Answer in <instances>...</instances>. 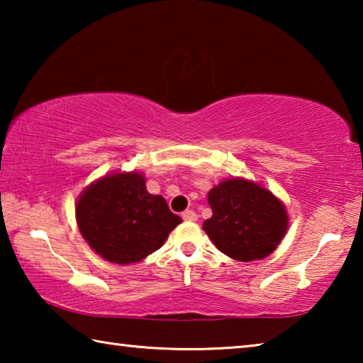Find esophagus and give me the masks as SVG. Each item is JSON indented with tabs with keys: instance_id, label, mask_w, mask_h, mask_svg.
<instances>
[{
	"instance_id": "1",
	"label": "esophagus",
	"mask_w": 363,
	"mask_h": 363,
	"mask_svg": "<svg viewBox=\"0 0 363 363\" xmlns=\"http://www.w3.org/2000/svg\"><path fill=\"white\" fill-rule=\"evenodd\" d=\"M182 219H184V220H196V219H199V216H196L195 211L186 210V211L182 213Z\"/></svg>"
}]
</instances>
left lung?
<instances>
[{"instance_id":"left-lung-1","label":"left lung","mask_w":363,"mask_h":363,"mask_svg":"<svg viewBox=\"0 0 363 363\" xmlns=\"http://www.w3.org/2000/svg\"><path fill=\"white\" fill-rule=\"evenodd\" d=\"M213 216L203 230L219 251L237 261L269 256L284 238L288 218L280 200L257 184L229 179L208 194Z\"/></svg>"}]
</instances>
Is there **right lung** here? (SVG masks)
Segmentation results:
<instances>
[{"instance_id":"add662e5","label":"right lung","mask_w":363,"mask_h":363,"mask_svg":"<svg viewBox=\"0 0 363 363\" xmlns=\"http://www.w3.org/2000/svg\"><path fill=\"white\" fill-rule=\"evenodd\" d=\"M77 223L97 255L123 266L157 251L182 219L169 211L162 195L147 192L139 173H118L79 195Z\"/></svg>"}]
</instances>
